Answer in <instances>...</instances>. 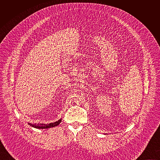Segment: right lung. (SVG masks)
I'll use <instances>...</instances> for the list:
<instances>
[{
  "label": "right lung",
  "mask_w": 160,
  "mask_h": 160,
  "mask_svg": "<svg viewBox=\"0 0 160 160\" xmlns=\"http://www.w3.org/2000/svg\"><path fill=\"white\" fill-rule=\"evenodd\" d=\"M61 122V119L56 122H54V123H51L49 124H42V123H38V124H32V123H28L30 126L34 127V128H51V127H56V126H58Z\"/></svg>",
  "instance_id": "add662e5"
}]
</instances>
